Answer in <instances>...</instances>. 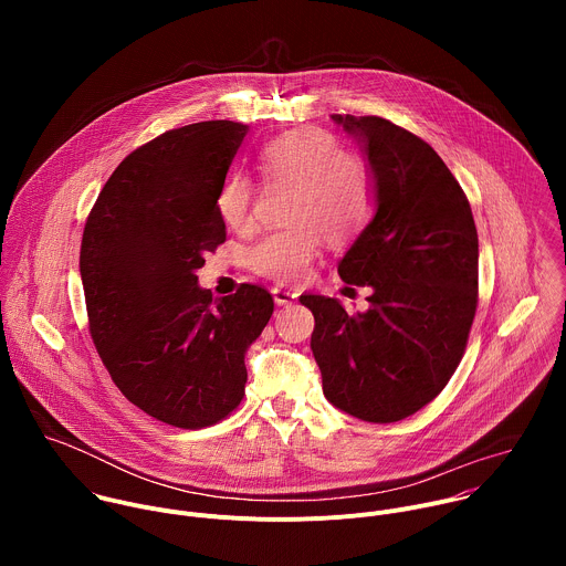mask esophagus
Instances as JSON below:
<instances>
[{
    "mask_svg": "<svg viewBox=\"0 0 566 566\" xmlns=\"http://www.w3.org/2000/svg\"><path fill=\"white\" fill-rule=\"evenodd\" d=\"M271 293H273V300H275L277 306H289V304H293V302L297 300V293L286 291V289H280V286H275Z\"/></svg>",
    "mask_w": 566,
    "mask_h": 566,
    "instance_id": "obj_1",
    "label": "esophagus"
}]
</instances>
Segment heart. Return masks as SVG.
Listing matches in <instances>:
<instances>
[{
	"instance_id": "b5f03b06",
	"label": "heart",
	"mask_w": 566,
	"mask_h": 566,
	"mask_svg": "<svg viewBox=\"0 0 566 566\" xmlns=\"http://www.w3.org/2000/svg\"><path fill=\"white\" fill-rule=\"evenodd\" d=\"M260 168L271 186H291L289 228L260 239L249 251V266L280 284L308 277L322 237L334 244L358 234L374 212V179L363 158L327 129L286 132L260 151ZM258 188L253 179L230 170L217 190V212L232 230H249L255 219Z\"/></svg>"
}]
</instances>
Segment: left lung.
Listing matches in <instances>:
<instances>
[{
  "label": "left lung",
  "mask_w": 566,
  "mask_h": 566,
  "mask_svg": "<svg viewBox=\"0 0 566 566\" xmlns=\"http://www.w3.org/2000/svg\"><path fill=\"white\" fill-rule=\"evenodd\" d=\"M363 143L376 212L338 264L347 284L371 286L369 308L347 313L302 295L315 329L322 391L369 423L412 417L459 367L476 311L479 239L470 203L441 156L378 116H332Z\"/></svg>",
  "instance_id": "left-lung-1"
}]
</instances>
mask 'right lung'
Wrapping results in <instances>:
<instances>
[{
	"mask_svg": "<svg viewBox=\"0 0 566 566\" xmlns=\"http://www.w3.org/2000/svg\"><path fill=\"white\" fill-rule=\"evenodd\" d=\"M247 132L206 120L134 149L101 190L80 247L103 365L136 408L184 430L237 410L247 349L273 315L258 284L212 300L197 282L203 255L226 241L214 199Z\"/></svg>",
	"mask_w": 566,
	"mask_h": 566,
	"instance_id": "right-lung-1",
	"label": "right lung"
}]
</instances>
